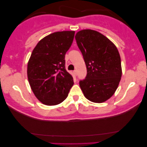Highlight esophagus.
I'll return each mask as SVG.
<instances>
[{"label": "esophagus", "mask_w": 147, "mask_h": 147, "mask_svg": "<svg viewBox=\"0 0 147 147\" xmlns=\"http://www.w3.org/2000/svg\"><path fill=\"white\" fill-rule=\"evenodd\" d=\"M74 75H75V76H77V74H78L77 71H76V70H74Z\"/></svg>", "instance_id": "1"}]
</instances>
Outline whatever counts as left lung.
Listing matches in <instances>:
<instances>
[{
  "label": "left lung",
  "instance_id": "8db88e82",
  "mask_svg": "<svg viewBox=\"0 0 147 147\" xmlns=\"http://www.w3.org/2000/svg\"><path fill=\"white\" fill-rule=\"evenodd\" d=\"M75 38L87 68L80 88L90 101L102 103L113 96L121 80L119 52L109 39L94 30L78 31Z\"/></svg>",
  "mask_w": 147,
  "mask_h": 147
}]
</instances>
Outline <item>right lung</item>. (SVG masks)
Returning <instances> with one entry per match:
<instances>
[{"mask_svg": "<svg viewBox=\"0 0 147 147\" xmlns=\"http://www.w3.org/2000/svg\"><path fill=\"white\" fill-rule=\"evenodd\" d=\"M74 31L55 32L38 42L27 65L32 91L42 104L57 105L67 97L74 85L66 71L65 55L73 42Z\"/></svg>", "mask_w": 147, "mask_h": 147, "instance_id": "add662e5", "label": "right lung"}]
</instances>
